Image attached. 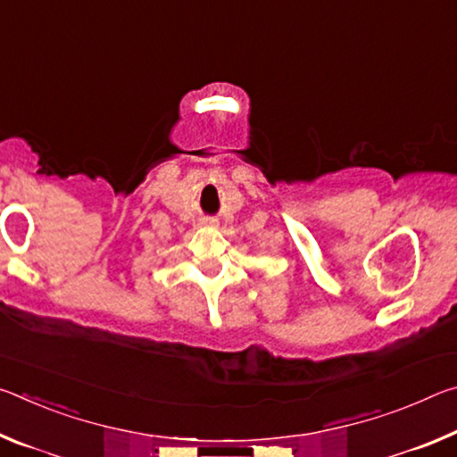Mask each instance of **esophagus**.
Segmentation results:
<instances>
[{
    "mask_svg": "<svg viewBox=\"0 0 457 457\" xmlns=\"http://www.w3.org/2000/svg\"><path fill=\"white\" fill-rule=\"evenodd\" d=\"M201 226H205V228H215V226H218V223H215V220H204V221H201Z\"/></svg>",
    "mask_w": 457,
    "mask_h": 457,
    "instance_id": "obj_1",
    "label": "esophagus"
}]
</instances>
